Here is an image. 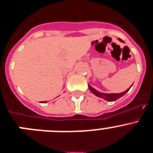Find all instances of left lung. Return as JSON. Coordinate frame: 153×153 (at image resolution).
<instances>
[{"label": "left lung", "instance_id": "obj_1", "mask_svg": "<svg viewBox=\"0 0 153 153\" xmlns=\"http://www.w3.org/2000/svg\"><path fill=\"white\" fill-rule=\"evenodd\" d=\"M119 40L121 42H123V43H124L123 40H122L121 39L119 38ZM89 86V89H90V91L92 92V93H93L94 95L97 96V97H100V98L103 99V100H105L106 101H109V102H113V101H116L117 100H118V99H120V97H122L123 96H124L126 94V93H127V92L129 91V89L131 88V86L129 88L127 89L126 91L123 92V93H101V92H99L97 91V90H95L94 88H93L90 85H88Z\"/></svg>", "mask_w": 153, "mask_h": 153}]
</instances>
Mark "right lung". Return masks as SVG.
I'll list each match as a JSON object with an SVG mask.
<instances>
[{
  "mask_svg": "<svg viewBox=\"0 0 153 153\" xmlns=\"http://www.w3.org/2000/svg\"><path fill=\"white\" fill-rule=\"evenodd\" d=\"M42 102V103H45V102H47V101H43V102Z\"/></svg>",
  "mask_w": 153,
  "mask_h": 153,
  "instance_id": "obj_1",
  "label": "right lung"
}]
</instances>
